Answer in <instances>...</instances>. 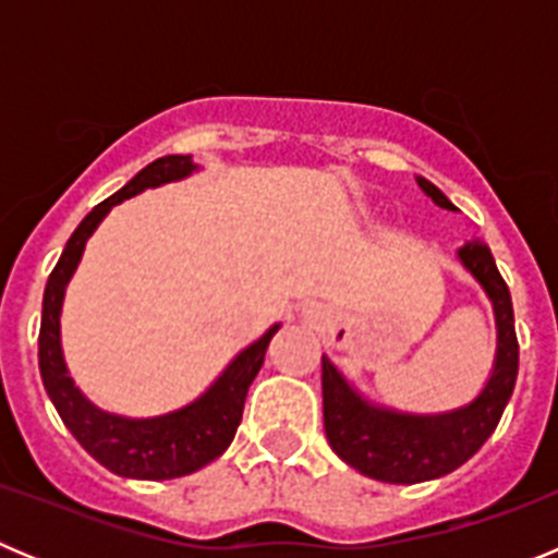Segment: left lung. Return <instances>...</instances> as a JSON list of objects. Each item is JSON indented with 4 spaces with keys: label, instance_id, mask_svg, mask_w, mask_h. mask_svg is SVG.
<instances>
[{
    "label": "left lung",
    "instance_id": "obj_1",
    "mask_svg": "<svg viewBox=\"0 0 558 558\" xmlns=\"http://www.w3.org/2000/svg\"><path fill=\"white\" fill-rule=\"evenodd\" d=\"M418 186L441 209H456L445 192L430 181L418 179ZM461 263L475 274L495 302L497 315V363L481 397L461 411L445 416H402V413L368 408L343 383L335 366L322 357L324 388V430L327 441L349 466L363 475L386 483H422L441 477L470 461L486 438L495 433L502 411L509 405L520 366V343L514 332V307L509 284L502 282L495 256L486 245L466 243Z\"/></svg>",
    "mask_w": 558,
    "mask_h": 558
}]
</instances>
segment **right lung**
Returning <instances> with one entry per match:
<instances>
[{"instance_id": "obj_1", "label": "right lung", "mask_w": 558, "mask_h": 558, "mask_svg": "<svg viewBox=\"0 0 558 558\" xmlns=\"http://www.w3.org/2000/svg\"><path fill=\"white\" fill-rule=\"evenodd\" d=\"M190 172V156H161L142 172H136L120 192H113L111 198L97 204L72 231L61 259L49 274L47 290H44L41 332H38V368H41L44 388H47L58 416L63 418V425L81 441L83 450L113 475L122 477L170 481V477L198 472L201 466L223 456L240 427V418H243L248 386L254 383L256 372L263 368L265 349L279 329L270 327L240 357H234L223 377L198 402L159 418L133 422V418L97 411L69 379L61 354V302L69 276L75 274L77 263H81L83 245L113 204L131 198L147 186L184 179Z\"/></svg>"}]
</instances>
